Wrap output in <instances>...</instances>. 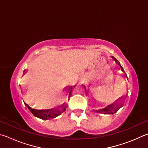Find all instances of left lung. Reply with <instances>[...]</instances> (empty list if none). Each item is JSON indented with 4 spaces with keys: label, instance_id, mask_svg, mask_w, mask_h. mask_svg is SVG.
Returning a JSON list of instances; mask_svg holds the SVG:
<instances>
[{
    "label": "left lung",
    "instance_id": "obj_1",
    "mask_svg": "<svg viewBox=\"0 0 148 148\" xmlns=\"http://www.w3.org/2000/svg\"><path fill=\"white\" fill-rule=\"evenodd\" d=\"M111 58H112V60H113L115 61V62H116V63H117L118 65L120 66V69L121 70V71L125 73V72H124V71H123L122 66L120 65V64L119 62V61H118L115 58L112 57V56H111ZM125 76H126V77H127V75L125 74ZM83 86H84V87H85V94H86V95H87V88H86L85 86V85H83ZM126 96H127L124 95V96H122V97L118 98L117 100L114 102V103L109 105V106H107V107H106L103 109H100V110H95V111L96 112H100V113H103L104 114H113L114 113H115V112H116L118 111V110H119L120 108H121V107L123 106V103L125 100Z\"/></svg>",
    "mask_w": 148,
    "mask_h": 148
}]
</instances>
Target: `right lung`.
<instances>
[{
    "mask_svg": "<svg viewBox=\"0 0 148 148\" xmlns=\"http://www.w3.org/2000/svg\"><path fill=\"white\" fill-rule=\"evenodd\" d=\"M26 71H25V72H24V74H25L26 73ZM75 87V86H68L65 88V89L69 91V98H70V96H71V94L72 92V89L73 88ZM24 103L26 105V106H27L28 109L31 111V112L35 116H36L39 119H41L42 120H50L52 119H54L56 116H60V115L63 112L65 111V109L66 108V106L65 105V103H63L62 105H61L60 106V108H62V110L59 109L57 107L53 109H41V110H38V109H32V107H29L28 104H26L25 101ZM59 107V108H60Z\"/></svg>",
    "mask_w": 148,
    "mask_h": 148,
    "instance_id": "1",
    "label": "right lung"
}]
</instances>
